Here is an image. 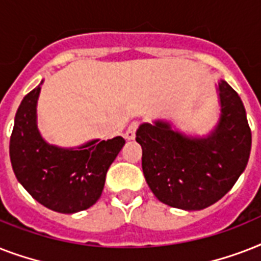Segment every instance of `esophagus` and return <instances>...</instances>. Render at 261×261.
<instances>
[{"mask_svg":"<svg viewBox=\"0 0 261 261\" xmlns=\"http://www.w3.org/2000/svg\"><path fill=\"white\" fill-rule=\"evenodd\" d=\"M138 126H139L138 122H133L130 126L127 127L126 133H124V137H126V139H128V141H133V139H135V133H137V130H138Z\"/></svg>","mask_w":261,"mask_h":261,"instance_id":"obj_1","label":"esophagus"}]
</instances>
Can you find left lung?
<instances>
[{"mask_svg":"<svg viewBox=\"0 0 261 261\" xmlns=\"http://www.w3.org/2000/svg\"><path fill=\"white\" fill-rule=\"evenodd\" d=\"M217 93L219 119L207 135L186 134L161 119L137 130L147 186L168 206L203 210L223 198L247 168L252 134L243 101L225 80Z\"/></svg>","mask_w":261,"mask_h":261,"instance_id":"8db88e82","label":"left lung"}]
</instances>
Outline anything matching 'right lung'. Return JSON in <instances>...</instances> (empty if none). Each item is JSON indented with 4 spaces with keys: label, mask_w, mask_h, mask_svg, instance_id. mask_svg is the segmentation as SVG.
<instances>
[{
    "label": "right lung",
    "mask_w": 261,
    "mask_h": 261,
    "mask_svg": "<svg viewBox=\"0 0 261 261\" xmlns=\"http://www.w3.org/2000/svg\"><path fill=\"white\" fill-rule=\"evenodd\" d=\"M39 84L22 98L14 116L9 154L13 172L28 194L47 208L73 214L93 206L101 196L106 174L126 141L92 139L77 147H59L38 128Z\"/></svg>",
    "instance_id": "obj_1"
}]
</instances>
